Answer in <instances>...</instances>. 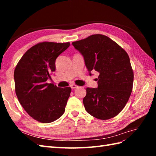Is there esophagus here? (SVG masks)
<instances>
[{
    "label": "esophagus",
    "mask_w": 156,
    "mask_h": 156,
    "mask_svg": "<svg viewBox=\"0 0 156 156\" xmlns=\"http://www.w3.org/2000/svg\"><path fill=\"white\" fill-rule=\"evenodd\" d=\"M70 87H71L72 89H75V88H78V86L76 85V84H72L70 85Z\"/></svg>",
    "instance_id": "34e87169"
}]
</instances>
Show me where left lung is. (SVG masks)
I'll list each match as a JSON object with an SVG mask.
<instances>
[{
    "label": "left lung",
    "mask_w": 156,
    "mask_h": 156,
    "mask_svg": "<svg viewBox=\"0 0 156 156\" xmlns=\"http://www.w3.org/2000/svg\"><path fill=\"white\" fill-rule=\"evenodd\" d=\"M84 59L88 72L99 73L98 88H87L83 104L94 117L107 120L117 116L128 102L133 84L130 59L121 46L101 34L72 42Z\"/></svg>",
    "instance_id": "8db88e82"
}]
</instances>
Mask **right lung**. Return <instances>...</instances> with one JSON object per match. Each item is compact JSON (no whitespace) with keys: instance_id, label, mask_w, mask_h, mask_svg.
<instances>
[{"instance_id":"obj_1","label":"right lung","mask_w":156,"mask_h":156,"mask_svg":"<svg viewBox=\"0 0 156 156\" xmlns=\"http://www.w3.org/2000/svg\"><path fill=\"white\" fill-rule=\"evenodd\" d=\"M69 45L39 43L25 53L15 69L16 97L29 115L39 122H51L65 111L71 88H59L47 80L55 70L56 58Z\"/></svg>"}]
</instances>
